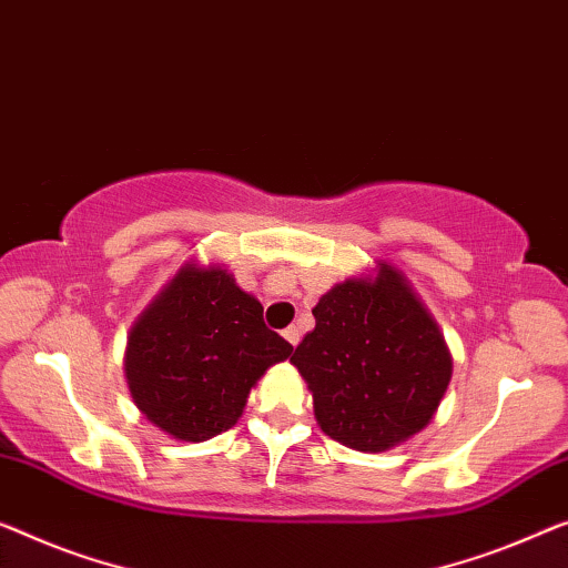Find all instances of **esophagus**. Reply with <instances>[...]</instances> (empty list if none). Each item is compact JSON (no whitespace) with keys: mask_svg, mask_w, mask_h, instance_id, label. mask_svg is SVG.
Returning <instances> with one entry per match:
<instances>
[{"mask_svg":"<svg viewBox=\"0 0 568 568\" xmlns=\"http://www.w3.org/2000/svg\"><path fill=\"white\" fill-rule=\"evenodd\" d=\"M283 336H285V342L291 344V346H298V342H301V332H298V326H287L285 332H283Z\"/></svg>","mask_w":568,"mask_h":568,"instance_id":"esophagus-1","label":"esophagus"}]
</instances>
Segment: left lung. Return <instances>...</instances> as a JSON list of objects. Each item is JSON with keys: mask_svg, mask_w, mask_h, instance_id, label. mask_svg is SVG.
Masks as SVG:
<instances>
[{"mask_svg": "<svg viewBox=\"0 0 568 568\" xmlns=\"http://www.w3.org/2000/svg\"><path fill=\"white\" fill-rule=\"evenodd\" d=\"M316 328L291 362L306 379L321 430L354 452H387L436 416L452 352L418 293L390 262L321 295Z\"/></svg>", "mask_w": 568, "mask_h": 568, "instance_id": "8db88e82", "label": "left lung"}]
</instances>
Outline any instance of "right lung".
<instances>
[{
  "mask_svg": "<svg viewBox=\"0 0 568 568\" xmlns=\"http://www.w3.org/2000/svg\"><path fill=\"white\" fill-rule=\"evenodd\" d=\"M291 352L230 270L191 260L132 324L124 377L152 426L199 444L230 430L257 379Z\"/></svg>",
  "mask_w": 568,
  "mask_h": 568,
  "instance_id": "1",
  "label": "right lung"
}]
</instances>
